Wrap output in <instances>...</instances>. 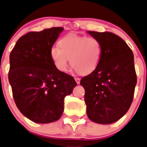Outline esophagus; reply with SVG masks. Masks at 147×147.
<instances>
[{
	"mask_svg": "<svg viewBox=\"0 0 147 147\" xmlns=\"http://www.w3.org/2000/svg\"><path fill=\"white\" fill-rule=\"evenodd\" d=\"M75 81H76L77 84H80V79L79 78H75Z\"/></svg>",
	"mask_w": 147,
	"mask_h": 147,
	"instance_id": "esophagus-1",
	"label": "esophagus"
}]
</instances>
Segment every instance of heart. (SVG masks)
<instances>
[{
  "label": "heart",
  "instance_id": "heart-1",
  "mask_svg": "<svg viewBox=\"0 0 147 147\" xmlns=\"http://www.w3.org/2000/svg\"><path fill=\"white\" fill-rule=\"evenodd\" d=\"M58 45L59 48H51L50 57L61 72L67 71L69 59L71 65L81 75L91 73L99 64L102 45L96 38L69 34L62 38Z\"/></svg>",
  "mask_w": 147,
  "mask_h": 147
}]
</instances>
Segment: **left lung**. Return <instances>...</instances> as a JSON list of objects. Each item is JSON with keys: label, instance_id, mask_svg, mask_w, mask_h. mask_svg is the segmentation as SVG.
I'll return each instance as SVG.
<instances>
[{"label": "left lung", "instance_id": "obj_1", "mask_svg": "<svg viewBox=\"0 0 147 147\" xmlns=\"http://www.w3.org/2000/svg\"><path fill=\"white\" fill-rule=\"evenodd\" d=\"M88 33L100 42L102 55L95 70L80 80L87 115L95 123L110 124L123 117L133 101L137 81L134 54L113 33Z\"/></svg>", "mask_w": 147, "mask_h": 147}]
</instances>
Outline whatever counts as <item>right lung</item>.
<instances>
[{
	"mask_svg": "<svg viewBox=\"0 0 147 147\" xmlns=\"http://www.w3.org/2000/svg\"><path fill=\"white\" fill-rule=\"evenodd\" d=\"M63 29L53 27L27 33L10 55L8 80L14 101L21 113L35 123L59 120L65 98L77 85L73 77L59 71L50 57L51 48Z\"/></svg>",
	"mask_w": 147,
	"mask_h": 147,
	"instance_id": "obj_1",
	"label": "right lung"
}]
</instances>
